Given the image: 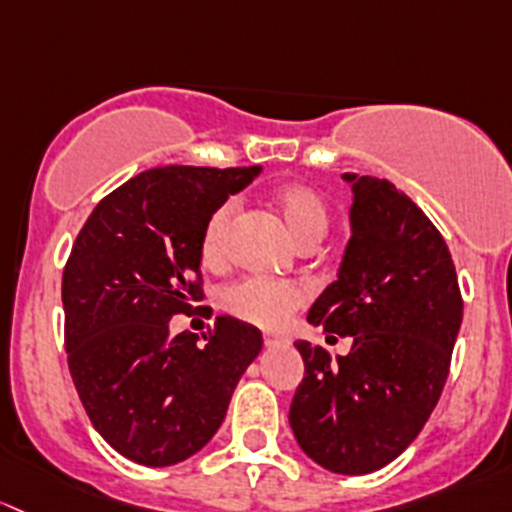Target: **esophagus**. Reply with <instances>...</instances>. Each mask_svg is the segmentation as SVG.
Returning <instances> with one entry per match:
<instances>
[{
	"label": "esophagus",
	"mask_w": 512,
	"mask_h": 512,
	"mask_svg": "<svg viewBox=\"0 0 512 512\" xmlns=\"http://www.w3.org/2000/svg\"><path fill=\"white\" fill-rule=\"evenodd\" d=\"M263 345H266V347H283V345H288V340H286V337H281V335H263Z\"/></svg>",
	"instance_id": "34e87169"
}]
</instances>
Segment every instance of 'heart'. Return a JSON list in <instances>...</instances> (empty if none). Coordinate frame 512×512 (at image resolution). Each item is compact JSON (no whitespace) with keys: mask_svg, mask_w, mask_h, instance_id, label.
<instances>
[{"mask_svg":"<svg viewBox=\"0 0 512 512\" xmlns=\"http://www.w3.org/2000/svg\"><path fill=\"white\" fill-rule=\"evenodd\" d=\"M271 207L281 217L288 236L298 246L315 241L318 244L330 226V209L323 194L303 182L281 184L273 189ZM234 221V202H221L202 226L199 234V261L207 268H219L226 261V239ZM305 291L295 283L266 281V278H244L221 293V308L236 320L256 328L276 330L305 303Z\"/></svg>","mask_w":512,"mask_h":512,"instance_id":"1","label":"heart"}]
</instances>
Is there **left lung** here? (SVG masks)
<instances>
[{
    "label": "left lung",
    "mask_w": 512,
    "mask_h": 512,
    "mask_svg": "<svg viewBox=\"0 0 512 512\" xmlns=\"http://www.w3.org/2000/svg\"><path fill=\"white\" fill-rule=\"evenodd\" d=\"M345 179L355 192L352 236L308 320L350 335L352 350L330 360L323 347L295 342L305 374L288 421L315 463L362 476L394 461L434 412L463 298L444 236L412 199L387 179Z\"/></svg>",
    "instance_id": "obj_1"
}]
</instances>
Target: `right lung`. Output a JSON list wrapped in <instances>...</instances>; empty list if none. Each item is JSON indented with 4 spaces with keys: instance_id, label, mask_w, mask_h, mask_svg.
<instances>
[{
    "instance_id": "add662e5",
    "label": "right lung",
    "mask_w": 512,
    "mask_h": 512,
    "mask_svg": "<svg viewBox=\"0 0 512 512\" xmlns=\"http://www.w3.org/2000/svg\"><path fill=\"white\" fill-rule=\"evenodd\" d=\"M254 167H155L103 197L63 266L68 370L96 431L142 466H172L217 434L258 328L219 315L207 335H170L204 298L199 234Z\"/></svg>"
}]
</instances>
